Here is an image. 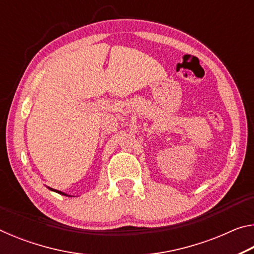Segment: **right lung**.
<instances>
[{
	"mask_svg": "<svg viewBox=\"0 0 254 254\" xmlns=\"http://www.w3.org/2000/svg\"><path fill=\"white\" fill-rule=\"evenodd\" d=\"M51 191H55V192H58V194H60V195H64V196H68V197H72V196H70V195H68V194H66V192H63V191H60V190H57V189H54V188H50V187H48Z\"/></svg>",
	"mask_w": 254,
	"mask_h": 254,
	"instance_id": "add662e5",
	"label": "right lung"
}]
</instances>
